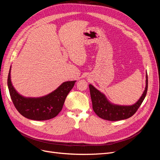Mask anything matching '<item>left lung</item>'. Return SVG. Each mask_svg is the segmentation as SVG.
<instances>
[{
    "instance_id": "8db88e82",
    "label": "left lung",
    "mask_w": 160,
    "mask_h": 160,
    "mask_svg": "<svg viewBox=\"0 0 160 160\" xmlns=\"http://www.w3.org/2000/svg\"><path fill=\"white\" fill-rule=\"evenodd\" d=\"M148 74L146 86L141 98L132 105H118L111 103L105 96L92 85H89L91 98L95 113L99 118L108 121H119L129 118L135 113L142 105L148 91Z\"/></svg>"
}]
</instances>
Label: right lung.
Masks as SVG:
<instances>
[{
    "label": "right lung",
    "mask_w": 160,
    "mask_h": 160,
    "mask_svg": "<svg viewBox=\"0 0 160 160\" xmlns=\"http://www.w3.org/2000/svg\"><path fill=\"white\" fill-rule=\"evenodd\" d=\"M75 83V81L64 82L46 96L27 98L18 94L13 88L11 81V69L7 80L9 93L17 110L25 118L36 121L48 120L56 117L62 110L67 96Z\"/></svg>",
    "instance_id": "right-lung-1"
}]
</instances>
